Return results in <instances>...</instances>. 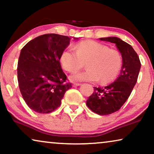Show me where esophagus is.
I'll return each mask as SVG.
<instances>
[{"mask_svg":"<svg viewBox=\"0 0 154 154\" xmlns=\"http://www.w3.org/2000/svg\"><path fill=\"white\" fill-rule=\"evenodd\" d=\"M81 83H74L73 84V86H79V85H81Z\"/></svg>","mask_w":154,"mask_h":154,"instance_id":"obj_1","label":"esophagus"}]
</instances>
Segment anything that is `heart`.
Returning a JSON list of instances; mask_svg holds the SVG:
<instances>
[{"mask_svg": "<svg viewBox=\"0 0 154 154\" xmlns=\"http://www.w3.org/2000/svg\"><path fill=\"white\" fill-rule=\"evenodd\" d=\"M75 52L66 49L61 54L62 66L69 73L76 72L86 63L87 70L71 75L73 81H100L109 83L119 74L122 66V57L117 50L93 41H83L77 43Z\"/></svg>", "mask_w": 154, "mask_h": 154, "instance_id": "b5f03b06", "label": "heart"}]
</instances>
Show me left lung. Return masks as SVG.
<instances>
[{"label": "left lung", "instance_id": "obj_1", "mask_svg": "<svg viewBox=\"0 0 154 154\" xmlns=\"http://www.w3.org/2000/svg\"><path fill=\"white\" fill-rule=\"evenodd\" d=\"M115 44L121 54L123 64L119 76L110 85L94 87L86 104L90 110L99 115H109L119 111L131 94L137 81L141 68L140 58L129 44L117 37L99 38Z\"/></svg>", "mask_w": 154, "mask_h": 154}]
</instances>
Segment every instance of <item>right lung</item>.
I'll return each mask as SVG.
<instances>
[{"instance_id": "right-lung-1", "label": "right lung", "mask_w": 154, "mask_h": 154, "mask_svg": "<svg viewBox=\"0 0 154 154\" xmlns=\"http://www.w3.org/2000/svg\"><path fill=\"white\" fill-rule=\"evenodd\" d=\"M70 40L66 35L48 33L31 40L21 50L17 64L19 87L26 104L35 112H52L71 88V83H64L66 75L60 64L61 54Z\"/></svg>"}]
</instances>
